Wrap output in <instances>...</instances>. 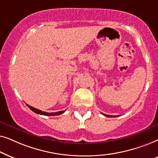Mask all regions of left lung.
Listing matches in <instances>:
<instances>
[{"mask_svg":"<svg viewBox=\"0 0 158 158\" xmlns=\"http://www.w3.org/2000/svg\"><path fill=\"white\" fill-rule=\"evenodd\" d=\"M102 114H103V113H102ZM103 115H105V116H107V117H109V116H110V117H113V115H106V114H103Z\"/></svg>","mask_w":158,"mask_h":158,"instance_id":"obj_1","label":"left lung"}]
</instances>
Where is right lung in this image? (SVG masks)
<instances>
[{"label": "right lung", "mask_w": 158, "mask_h": 158, "mask_svg": "<svg viewBox=\"0 0 158 158\" xmlns=\"http://www.w3.org/2000/svg\"><path fill=\"white\" fill-rule=\"evenodd\" d=\"M27 106H28L29 108V109L32 110L33 112L36 113H37V114H40V115H50V116H52V115H60V114H62V113H64L65 112V110H63V111H59V112H56V113H46V112H44V111H42L40 110H38V109H37V108H33V107L29 106V105H27Z\"/></svg>", "instance_id": "add662e5"}]
</instances>
